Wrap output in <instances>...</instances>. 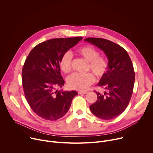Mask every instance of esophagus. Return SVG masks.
<instances>
[{
    "label": "esophagus",
    "mask_w": 153,
    "mask_h": 153,
    "mask_svg": "<svg viewBox=\"0 0 153 153\" xmlns=\"http://www.w3.org/2000/svg\"><path fill=\"white\" fill-rule=\"evenodd\" d=\"M79 94H86L87 93V91H80L78 92Z\"/></svg>",
    "instance_id": "34e87169"
}]
</instances>
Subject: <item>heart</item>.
Here are the masks:
<instances>
[{
    "label": "heart",
    "mask_w": 153,
    "mask_h": 153,
    "mask_svg": "<svg viewBox=\"0 0 153 153\" xmlns=\"http://www.w3.org/2000/svg\"><path fill=\"white\" fill-rule=\"evenodd\" d=\"M76 53L88 62L87 70H90L97 77H102L106 73L108 62L106 58L99 56V51L91 45H84L76 50ZM62 71L68 74L72 68V55L70 52H65L59 62ZM94 76L88 73L84 74L74 73L67 78V83L71 89L85 90L94 82Z\"/></svg>",
    "instance_id": "1"
}]
</instances>
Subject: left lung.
Wrapping results in <instances>:
<instances>
[{"mask_svg": "<svg viewBox=\"0 0 153 153\" xmlns=\"http://www.w3.org/2000/svg\"><path fill=\"white\" fill-rule=\"evenodd\" d=\"M84 40L102 50L108 59L106 73L97 84L107 92L96 91L97 99L90 105V110L100 119H114L125 111L131 97L135 80L133 63L126 51L110 40L96 37Z\"/></svg>", "mask_w": 153, "mask_h": 153, "instance_id": "left-lung-1", "label": "left lung"}]
</instances>
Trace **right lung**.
<instances>
[{"label":"right lung","instance_id":"1","mask_svg":"<svg viewBox=\"0 0 153 153\" xmlns=\"http://www.w3.org/2000/svg\"><path fill=\"white\" fill-rule=\"evenodd\" d=\"M82 37L53 39L37 45L25 60L22 80L27 102L40 117L56 120L62 117L70 108L75 91L56 90L65 81L60 74V59L75 46Z\"/></svg>","mask_w":153,"mask_h":153}]
</instances>
